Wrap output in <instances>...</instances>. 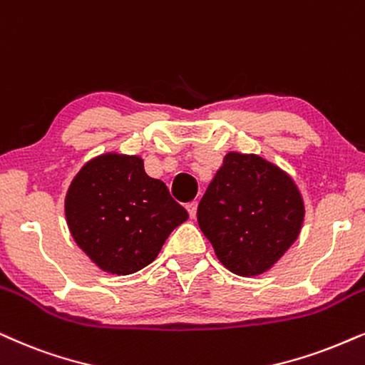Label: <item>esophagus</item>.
Listing matches in <instances>:
<instances>
[{
    "label": "esophagus",
    "mask_w": 365,
    "mask_h": 365,
    "mask_svg": "<svg viewBox=\"0 0 365 365\" xmlns=\"http://www.w3.org/2000/svg\"><path fill=\"white\" fill-rule=\"evenodd\" d=\"M186 210H187V212H189V216H191L192 220H194V217H196V211H197V202H196V201L187 202Z\"/></svg>",
    "instance_id": "obj_1"
}]
</instances>
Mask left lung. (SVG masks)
<instances>
[{
    "mask_svg": "<svg viewBox=\"0 0 365 365\" xmlns=\"http://www.w3.org/2000/svg\"><path fill=\"white\" fill-rule=\"evenodd\" d=\"M305 207L280 168L255 154L230 153L197 206V223L230 272H267L298 238Z\"/></svg>",
    "mask_w": 365,
    "mask_h": 365,
    "instance_id": "obj_1",
    "label": "left lung"
}]
</instances>
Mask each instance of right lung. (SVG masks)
I'll return each instance as SVG.
<instances>
[{
	"label": "right lung",
	"mask_w": 365,
	"mask_h": 365,
	"mask_svg": "<svg viewBox=\"0 0 365 365\" xmlns=\"http://www.w3.org/2000/svg\"><path fill=\"white\" fill-rule=\"evenodd\" d=\"M75 243L103 272L130 275L158 257L187 211L137 155L103 154L80 169L65 197Z\"/></svg>",
	"instance_id": "obj_1"
}]
</instances>
